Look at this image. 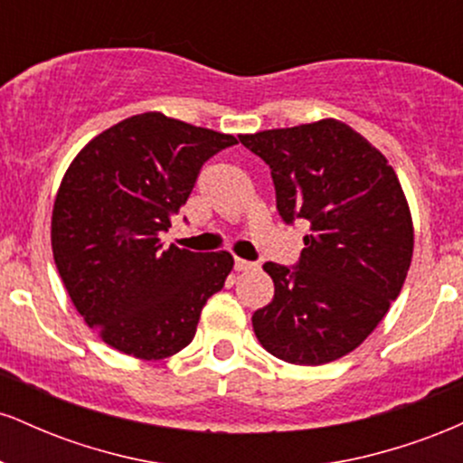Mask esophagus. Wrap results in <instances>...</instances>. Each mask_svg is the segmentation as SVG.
Returning <instances> with one entry per match:
<instances>
[{
	"mask_svg": "<svg viewBox=\"0 0 463 463\" xmlns=\"http://www.w3.org/2000/svg\"><path fill=\"white\" fill-rule=\"evenodd\" d=\"M259 265L252 261H246V259H235V269L237 272H250V269H257Z\"/></svg>",
	"mask_w": 463,
	"mask_h": 463,
	"instance_id": "34e87169",
	"label": "esophagus"
}]
</instances>
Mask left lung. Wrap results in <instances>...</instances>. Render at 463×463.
Returning <instances> with one entry per match:
<instances>
[{
  "label": "left lung",
  "mask_w": 463,
  "mask_h": 463,
  "mask_svg": "<svg viewBox=\"0 0 463 463\" xmlns=\"http://www.w3.org/2000/svg\"><path fill=\"white\" fill-rule=\"evenodd\" d=\"M239 141L269 165L285 224L311 228L294 268L263 265L274 298L254 311V333L287 364L344 357L383 320L411 265L413 224L396 172L337 119Z\"/></svg>",
  "instance_id": "obj_1"
}]
</instances>
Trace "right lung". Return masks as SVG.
Segmentation results:
<instances>
[{
	"label": "right lung",
	"mask_w": 463,
	"mask_h": 463,
	"mask_svg": "<svg viewBox=\"0 0 463 463\" xmlns=\"http://www.w3.org/2000/svg\"><path fill=\"white\" fill-rule=\"evenodd\" d=\"M232 135L163 113L119 121L69 165L52 213V250L67 294L109 346L165 359L191 344L202 307L224 287L231 252H191L161 232L202 165Z\"/></svg>",
	"instance_id": "1"
}]
</instances>
